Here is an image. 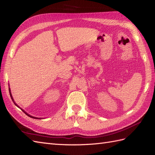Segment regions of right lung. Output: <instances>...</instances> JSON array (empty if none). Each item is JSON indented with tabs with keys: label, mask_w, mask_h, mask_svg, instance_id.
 <instances>
[{
	"label": "right lung",
	"mask_w": 155,
	"mask_h": 155,
	"mask_svg": "<svg viewBox=\"0 0 155 155\" xmlns=\"http://www.w3.org/2000/svg\"><path fill=\"white\" fill-rule=\"evenodd\" d=\"M8 89H9V93H10V96H11V97L12 100H13V103L15 104V105H16L17 107H18L19 108H20V107H19V106L17 105V104H16V103H15V102L14 101V99H13V96H12V94H11V89H10V88H8ZM20 109H21V110H22V111L24 112V113H25V114L27 115V116H29V117H31V118H34V119H42V118H40V117H33V116H30L29 114H28L27 113V112H25V111H24V110H23V109H21V108H20Z\"/></svg>",
	"instance_id": "1"
}]
</instances>
